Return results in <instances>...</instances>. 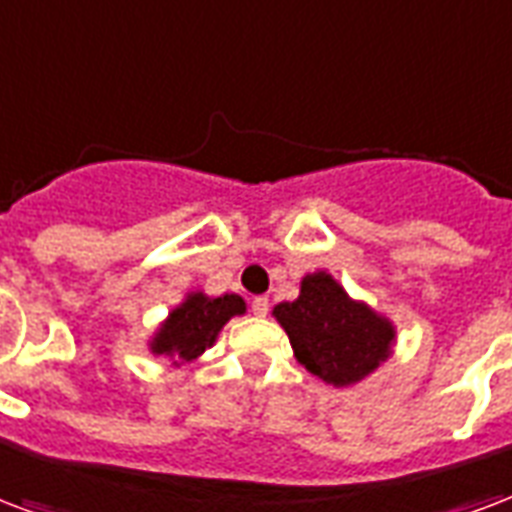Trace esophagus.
Segmentation results:
<instances>
[{
	"instance_id": "34e87169",
	"label": "esophagus",
	"mask_w": 512,
	"mask_h": 512,
	"mask_svg": "<svg viewBox=\"0 0 512 512\" xmlns=\"http://www.w3.org/2000/svg\"><path fill=\"white\" fill-rule=\"evenodd\" d=\"M252 312H255L257 317H266V314H268V298H266V295H257V298H252Z\"/></svg>"
}]
</instances>
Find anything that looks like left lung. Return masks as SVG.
<instances>
[{"mask_svg": "<svg viewBox=\"0 0 512 512\" xmlns=\"http://www.w3.org/2000/svg\"><path fill=\"white\" fill-rule=\"evenodd\" d=\"M295 361L333 388H350L388 361L396 325L361 298H352L333 274L317 268L301 279L295 301L274 306Z\"/></svg>", "mask_w": 512, "mask_h": 512, "instance_id": "left-lung-1", "label": "left lung"}]
</instances>
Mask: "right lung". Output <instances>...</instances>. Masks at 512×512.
<instances>
[{
  "label": "right lung",
  "mask_w": 512,
  "mask_h": 512,
  "mask_svg": "<svg viewBox=\"0 0 512 512\" xmlns=\"http://www.w3.org/2000/svg\"><path fill=\"white\" fill-rule=\"evenodd\" d=\"M241 314H246L241 295L225 293L214 298L203 290H189L181 304L173 306L168 317L154 328L146 347L151 355H162L173 366H184L214 347L222 328Z\"/></svg>",
  "instance_id": "1"
}]
</instances>
